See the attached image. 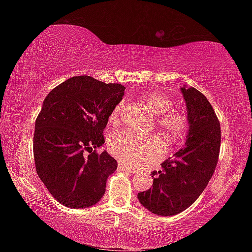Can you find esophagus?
Wrapping results in <instances>:
<instances>
[{
    "label": "esophagus",
    "mask_w": 252,
    "mask_h": 252,
    "mask_svg": "<svg viewBox=\"0 0 252 252\" xmlns=\"http://www.w3.org/2000/svg\"><path fill=\"white\" fill-rule=\"evenodd\" d=\"M118 169L121 170V171H133V168L130 167V165H126L125 163H121V162H119Z\"/></svg>",
    "instance_id": "34e87169"
}]
</instances>
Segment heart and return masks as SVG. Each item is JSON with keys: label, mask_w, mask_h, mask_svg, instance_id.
Listing matches in <instances>:
<instances>
[{"label": "heart", "mask_w": 252, "mask_h": 252, "mask_svg": "<svg viewBox=\"0 0 252 252\" xmlns=\"http://www.w3.org/2000/svg\"><path fill=\"white\" fill-rule=\"evenodd\" d=\"M142 101L153 113L159 114L157 126L163 132L165 139L170 142H177L185 136L190 129V119L185 110L173 108V100L161 92H147L142 95ZM123 102L118 103L110 114V122L116 125L120 120ZM109 149L119 160L129 164H149L162 156L159 140L153 136L142 138L131 132L121 131L111 136Z\"/></svg>", "instance_id": "obj_1"}]
</instances>
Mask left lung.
<instances>
[{"instance_id": "left-lung-1", "label": "left lung", "mask_w": 252, "mask_h": 252, "mask_svg": "<svg viewBox=\"0 0 252 252\" xmlns=\"http://www.w3.org/2000/svg\"><path fill=\"white\" fill-rule=\"evenodd\" d=\"M190 129L186 147L153 171L150 189L138 193L139 201L159 216H174L190 207L206 189L219 159L221 130L212 105L194 88H181Z\"/></svg>"}]
</instances>
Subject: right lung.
Returning a JSON list of instances; mask_svg holds the SVG:
<instances>
[{"mask_svg": "<svg viewBox=\"0 0 252 252\" xmlns=\"http://www.w3.org/2000/svg\"><path fill=\"white\" fill-rule=\"evenodd\" d=\"M126 88L92 76L67 79L46 95L35 120L33 155L37 176L63 206L88 208L100 201L118 163L103 130Z\"/></svg>", "mask_w": 252, "mask_h": 252, "instance_id": "obj_1", "label": "right lung"}]
</instances>
